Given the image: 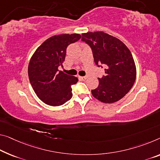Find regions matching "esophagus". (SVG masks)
<instances>
[{"mask_svg": "<svg viewBox=\"0 0 160 160\" xmlns=\"http://www.w3.org/2000/svg\"><path fill=\"white\" fill-rule=\"evenodd\" d=\"M80 78H81V80L85 81L87 78V77H80Z\"/></svg>", "mask_w": 160, "mask_h": 160, "instance_id": "1", "label": "esophagus"}]
</instances>
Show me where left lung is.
<instances>
[{"label":"left lung","mask_w":160,"mask_h":160,"mask_svg":"<svg viewBox=\"0 0 160 160\" xmlns=\"http://www.w3.org/2000/svg\"><path fill=\"white\" fill-rule=\"evenodd\" d=\"M82 41L92 48L96 65L103 64L106 68L105 75L98 78L99 86L92 90L93 97L109 104L120 100L136 79V66L131 51L119 39L103 31L82 33Z\"/></svg>","instance_id":"8db88e82"}]
</instances>
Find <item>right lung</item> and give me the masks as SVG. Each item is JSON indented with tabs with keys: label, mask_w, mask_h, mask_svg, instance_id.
Here are the masks:
<instances>
[{
	"label": "right lung",
	"mask_w": 160,
	"mask_h": 160,
	"mask_svg": "<svg viewBox=\"0 0 160 160\" xmlns=\"http://www.w3.org/2000/svg\"><path fill=\"white\" fill-rule=\"evenodd\" d=\"M78 33L51 36L38 47L28 64L29 81L37 97L45 104L61 106L72 97V86L78 78L58 72L65 60L67 46L79 40Z\"/></svg>",
	"instance_id": "right-lung-1"
}]
</instances>
